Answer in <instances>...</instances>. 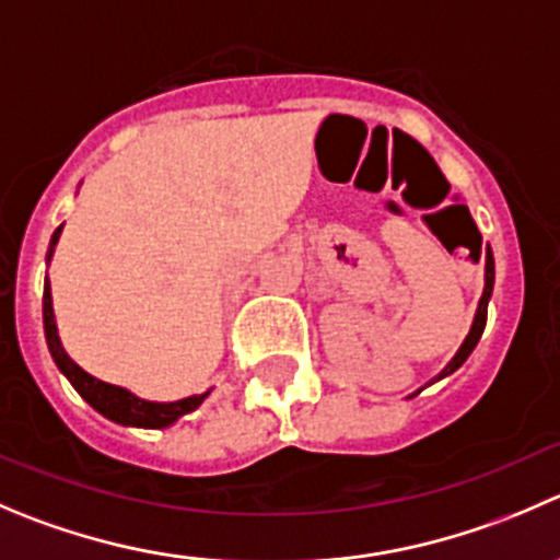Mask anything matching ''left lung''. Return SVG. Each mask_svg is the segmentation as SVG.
<instances>
[{"label":"left lung","instance_id":"1","mask_svg":"<svg viewBox=\"0 0 560 560\" xmlns=\"http://www.w3.org/2000/svg\"><path fill=\"white\" fill-rule=\"evenodd\" d=\"M479 241H481V235H479ZM479 254H481V257H485V292H481V298H479V308H476V314H474V325H470L468 336H465V341H463V345H459V350L454 352L452 361H448L446 366H443V372L438 374V377L432 380V383H438V380H443V377H448V374H452V372H457V369L463 366L465 361H468V355H470V352H474V347L479 345L481 334H485L487 306H490L492 287H495V259H492V248L490 246L479 248ZM479 254H476L474 259H479Z\"/></svg>","mask_w":560,"mask_h":560}]
</instances>
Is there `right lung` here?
Wrapping results in <instances>:
<instances>
[{"label": "right lung", "instance_id": "1", "mask_svg": "<svg viewBox=\"0 0 560 560\" xmlns=\"http://www.w3.org/2000/svg\"><path fill=\"white\" fill-rule=\"evenodd\" d=\"M62 226L65 224H59L57 230H54L51 243H48L46 265L51 262L54 248H57L59 235H62ZM43 328H46L48 352H51V358H54V363H57L59 372L68 377V383L79 390V396L86 401V405L95 407L103 418H108V421H114V424L139 427V430H166V427L175 424L177 418H183L186 412L197 410V407L210 396V390H205V394L186 396V399L153 401V399H142V396H136L133 390L122 388V385L103 383V380L92 377L90 372H84V369H81L79 363H75L73 358L65 352L62 341H59L48 273H46V284H43Z\"/></svg>", "mask_w": 560, "mask_h": 560}]
</instances>
